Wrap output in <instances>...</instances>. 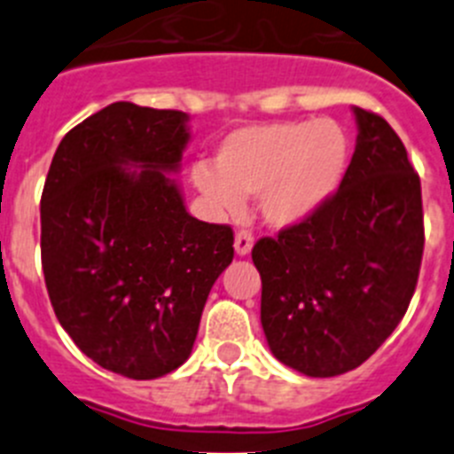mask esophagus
<instances>
[{
	"instance_id": "obj_1",
	"label": "esophagus",
	"mask_w": 454,
	"mask_h": 454,
	"mask_svg": "<svg viewBox=\"0 0 454 454\" xmlns=\"http://www.w3.org/2000/svg\"><path fill=\"white\" fill-rule=\"evenodd\" d=\"M252 246H254V236H252V231L240 230L239 234H236V239H234V250H236V254H239V256L250 254Z\"/></svg>"
}]
</instances>
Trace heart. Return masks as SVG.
Instances as JSON below:
<instances>
[{
    "mask_svg": "<svg viewBox=\"0 0 454 454\" xmlns=\"http://www.w3.org/2000/svg\"><path fill=\"white\" fill-rule=\"evenodd\" d=\"M350 159L346 129L330 118L246 127L220 143L215 166H192L191 179L218 215H236L246 198L272 227L314 215L339 191Z\"/></svg>",
    "mask_w": 454,
    "mask_h": 454,
    "instance_id": "b5f03b06",
    "label": "heart"
}]
</instances>
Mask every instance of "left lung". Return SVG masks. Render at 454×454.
I'll list each match as a JSON object with an SVG mask.
<instances>
[{"instance_id":"obj_1","label":"left lung","mask_w":454,"mask_h":454,"mask_svg":"<svg viewBox=\"0 0 454 454\" xmlns=\"http://www.w3.org/2000/svg\"><path fill=\"white\" fill-rule=\"evenodd\" d=\"M352 111L359 134L339 191L252 247L270 352L309 377L343 375L382 346L423 259L420 179L403 140L382 115Z\"/></svg>"}]
</instances>
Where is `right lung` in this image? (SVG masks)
<instances>
[{
  "label": "right lung",
  "instance_id": "1",
  "mask_svg": "<svg viewBox=\"0 0 454 454\" xmlns=\"http://www.w3.org/2000/svg\"><path fill=\"white\" fill-rule=\"evenodd\" d=\"M186 122L182 111L108 104L67 131L40 200L56 318L83 355L131 380L186 362L208 291L234 259L230 224L192 218L168 177L191 140Z\"/></svg>",
  "mask_w": 454,
  "mask_h": 454
}]
</instances>
